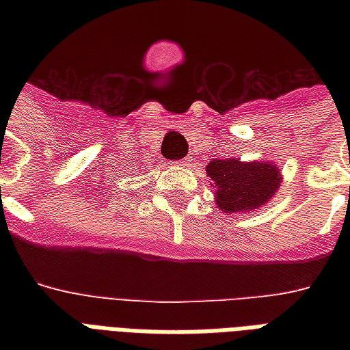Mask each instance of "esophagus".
Returning a JSON list of instances; mask_svg holds the SVG:
<instances>
[{
	"label": "esophagus",
	"instance_id": "34e87169",
	"mask_svg": "<svg viewBox=\"0 0 350 350\" xmlns=\"http://www.w3.org/2000/svg\"><path fill=\"white\" fill-rule=\"evenodd\" d=\"M176 165H180V167H187V165H191V159L183 158V159H180V161H176Z\"/></svg>",
	"mask_w": 350,
	"mask_h": 350
}]
</instances>
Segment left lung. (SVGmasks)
Instances as JSON below:
<instances>
[{
	"mask_svg": "<svg viewBox=\"0 0 350 350\" xmlns=\"http://www.w3.org/2000/svg\"><path fill=\"white\" fill-rule=\"evenodd\" d=\"M207 174L216 183V203L225 213H249L267 203L280 187L278 167L271 163L234 159H214Z\"/></svg>",
	"mask_w": 350,
	"mask_h": 350,
	"instance_id": "1",
	"label": "left lung"
}]
</instances>
